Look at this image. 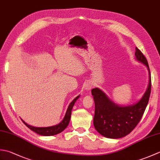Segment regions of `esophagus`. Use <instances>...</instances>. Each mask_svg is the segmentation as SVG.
<instances>
[{
  "instance_id": "34e87169",
  "label": "esophagus",
  "mask_w": 160,
  "mask_h": 160,
  "mask_svg": "<svg viewBox=\"0 0 160 160\" xmlns=\"http://www.w3.org/2000/svg\"><path fill=\"white\" fill-rule=\"evenodd\" d=\"M93 88V84H91V83H90V82H89V83H87L86 85H85V89H87V90H88V91H89V90H91V89H92Z\"/></svg>"
}]
</instances>
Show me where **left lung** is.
I'll return each instance as SVG.
<instances>
[{
    "label": "left lung",
    "instance_id": "obj_1",
    "mask_svg": "<svg viewBox=\"0 0 160 160\" xmlns=\"http://www.w3.org/2000/svg\"><path fill=\"white\" fill-rule=\"evenodd\" d=\"M135 55L138 61L148 67L149 83L142 99L134 105L120 107L109 100L102 91L91 90L95 102L93 125L96 131L108 138H123L136 127L147 107L151 91V78L148 61L141 51L135 47Z\"/></svg>",
    "mask_w": 160,
    "mask_h": 160
}]
</instances>
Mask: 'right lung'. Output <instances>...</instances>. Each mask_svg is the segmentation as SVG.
<instances>
[{
    "label": "right lung",
    "instance_id": "obj_1",
    "mask_svg": "<svg viewBox=\"0 0 160 160\" xmlns=\"http://www.w3.org/2000/svg\"><path fill=\"white\" fill-rule=\"evenodd\" d=\"M80 96H77L75 99L71 102L70 103L69 107H68L65 116H64V119L62 121L60 122V124L55 125V126H52V127H32V126H30L25 123L22 120V122L25 124L27 127H28L29 128L31 129L32 131H34L36 133H38L40 135H45V136H51V135H57L60 133L62 131H63L64 129L67 128L69 123L70 121V118H71V110H72V108L73 107V105L76 102V101L78 99Z\"/></svg>",
    "mask_w": 160,
    "mask_h": 160
}]
</instances>
